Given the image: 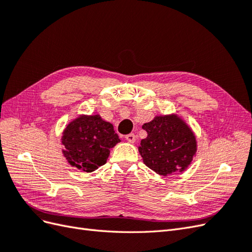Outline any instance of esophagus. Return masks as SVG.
Here are the masks:
<instances>
[{
	"instance_id": "esophagus-1",
	"label": "esophagus",
	"mask_w": 252,
	"mask_h": 252,
	"mask_svg": "<svg viewBox=\"0 0 252 252\" xmlns=\"http://www.w3.org/2000/svg\"><path fill=\"white\" fill-rule=\"evenodd\" d=\"M125 139H126V141L129 142V143H134V142H135V135H134L133 133H129V134H127V135L125 136Z\"/></svg>"
}]
</instances>
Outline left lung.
Segmentation results:
<instances>
[{
  "label": "left lung",
  "mask_w": 252,
  "mask_h": 252,
  "mask_svg": "<svg viewBox=\"0 0 252 252\" xmlns=\"http://www.w3.org/2000/svg\"><path fill=\"white\" fill-rule=\"evenodd\" d=\"M142 128L147 138L141 141L139 152L143 162L159 175L183 172L196 152V139L185 121L177 114L157 116Z\"/></svg>",
  "instance_id": "left-lung-1"
}]
</instances>
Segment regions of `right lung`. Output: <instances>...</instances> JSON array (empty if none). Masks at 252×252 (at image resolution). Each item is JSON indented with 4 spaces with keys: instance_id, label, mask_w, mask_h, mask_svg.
<instances>
[{
    "instance_id": "add662e5",
    "label": "right lung",
    "mask_w": 252,
    "mask_h": 252,
    "mask_svg": "<svg viewBox=\"0 0 252 252\" xmlns=\"http://www.w3.org/2000/svg\"><path fill=\"white\" fill-rule=\"evenodd\" d=\"M119 142V135L109 122L98 114H81L64 129L63 155L71 166L93 172L107 162L110 149Z\"/></svg>"
}]
</instances>
